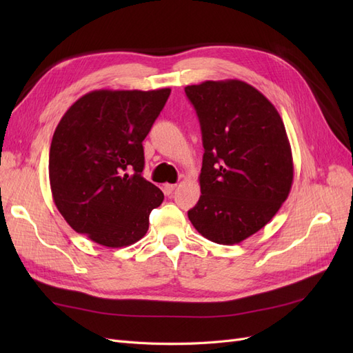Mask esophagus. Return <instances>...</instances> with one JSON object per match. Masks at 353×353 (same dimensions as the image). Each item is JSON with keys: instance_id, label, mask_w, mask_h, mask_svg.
Returning <instances> with one entry per match:
<instances>
[{"instance_id": "obj_1", "label": "esophagus", "mask_w": 353, "mask_h": 353, "mask_svg": "<svg viewBox=\"0 0 353 353\" xmlns=\"http://www.w3.org/2000/svg\"><path fill=\"white\" fill-rule=\"evenodd\" d=\"M175 188H176V185L175 184H165L163 185V191H165V194H168V196H170L175 191Z\"/></svg>"}]
</instances>
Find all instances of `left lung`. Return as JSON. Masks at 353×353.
I'll return each mask as SVG.
<instances>
[{"label": "left lung", "mask_w": 353, "mask_h": 353, "mask_svg": "<svg viewBox=\"0 0 353 353\" xmlns=\"http://www.w3.org/2000/svg\"><path fill=\"white\" fill-rule=\"evenodd\" d=\"M205 147L201 196L188 219L203 237L237 244L268 223L288 197L293 157L274 104L239 79L188 85Z\"/></svg>", "instance_id": "obj_1"}]
</instances>
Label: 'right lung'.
<instances>
[{
	"label": "right lung",
	"instance_id": "obj_1",
	"mask_svg": "<svg viewBox=\"0 0 353 353\" xmlns=\"http://www.w3.org/2000/svg\"><path fill=\"white\" fill-rule=\"evenodd\" d=\"M170 90H95L60 119L50 147L52 200L79 234L105 248L137 243L163 193L143 176V141Z\"/></svg>",
	"mask_w": 353,
	"mask_h": 353
}]
</instances>
